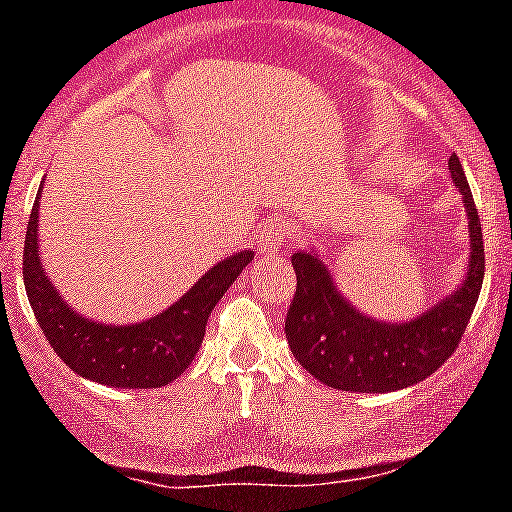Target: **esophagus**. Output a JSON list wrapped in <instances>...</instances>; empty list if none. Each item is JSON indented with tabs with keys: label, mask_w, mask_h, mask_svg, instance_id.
Masks as SVG:
<instances>
[{
	"label": "esophagus",
	"mask_w": 512,
	"mask_h": 512,
	"mask_svg": "<svg viewBox=\"0 0 512 512\" xmlns=\"http://www.w3.org/2000/svg\"><path fill=\"white\" fill-rule=\"evenodd\" d=\"M289 240V227L280 220H272V223H265L257 232V247H260L265 255H272L277 252L280 247H285Z\"/></svg>",
	"instance_id": "34e87169"
}]
</instances>
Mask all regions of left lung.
Wrapping results in <instances>:
<instances>
[{
	"instance_id": "8db88e82",
	"label": "left lung",
	"mask_w": 512,
	"mask_h": 512,
	"mask_svg": "<svg viewBox=\"0 0 512 512\" xmlns=\"http://www.w3.org/2000/svg\"><path fill=\"white\" fill-rule=\"evenodd\" d=\"M463 195L471 232V262L463 285L414 322L386 324L359 314L334 287L312 252H294L297 292L287 309L285 334L294 359L322 384L342 391H396L431 376L461 344L485 275L483 232L461 160H448Z\"/></svg>"
}]
</instances>
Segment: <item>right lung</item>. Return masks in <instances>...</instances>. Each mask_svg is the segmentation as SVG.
<instances>
[{"mask_svg":"<svg viewBox=\"0 0 512 512\" xmlns=\"http://www.w3.org/2000/svg\"><path fill=\"white\" fill-rule=\"evenodd\" d=\"M36 225L39 198L34 200L24 240L22 275L41 332L59 359L76 374L121 389H160L178 379L198 354L213 307L252 260L250 250L237 252L218 262L173 307L148 322L108 327L81 317L49 285L36 250Z\"/></svg>","mask_w":512,"mask_h":512,"instance_id":"add662e5","label":"right lung"}]
</instances>
